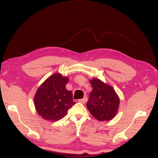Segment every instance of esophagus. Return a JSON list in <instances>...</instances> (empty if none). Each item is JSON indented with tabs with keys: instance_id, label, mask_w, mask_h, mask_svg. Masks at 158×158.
<instances>
[{
	"instance_id": "1",
	"label": "esophagus",
	"mask_w": 158,
	"mask_h": 158,
	"mask_svg": "<svg viewBox=\"0 0 158 158\" xmlns=\"http://www.w3.org/2000/svg\"><path fill=\"white\" fill-rule=\"evenodd\" d=\"M87 101H88V98H87V97H85L84 98H83V99H79V102H81V103H83V104L86 102Z\"/></svg>"
}]
</instances>
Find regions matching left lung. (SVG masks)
Returning <instances> with one entry per match:
<instances>
[{
  "label": "left lung",
  "mask_w": 158,
  "mask_h": 158,
  "mask_svg": "<svg viewBox=\"0 0 158 158\" xmlns=\"http://www.w3.org/2000/svg\"><path fill=\"white\" fill-rule=\"evenodd\" d=\"M90 92L87 108L94 117L99 121H109L118 111L119 99L111 86L98 79L90 80Z\"/></svg>",
  "instance_id": "1"
}]
</instances>
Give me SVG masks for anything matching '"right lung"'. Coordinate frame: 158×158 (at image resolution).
Listing matches in <instances>:
<instances>
[{"mask_svg": "<svg viewBox=\"0 0 158 158\" xmlns=\"http://www.w3.org/2000/svg\"><path fill=\"white\" fill-rule=\"evenodd\" d=\"M68 82V77L55 73L38 88L34 104L38 114L42 118L50 121L59 120L75 104L73 94L65 87Z\"/></svg>", "mask_w": 158, "mask_h": 158, "instance_id": "obj_1", "label": "right lung"}]
</instances>
